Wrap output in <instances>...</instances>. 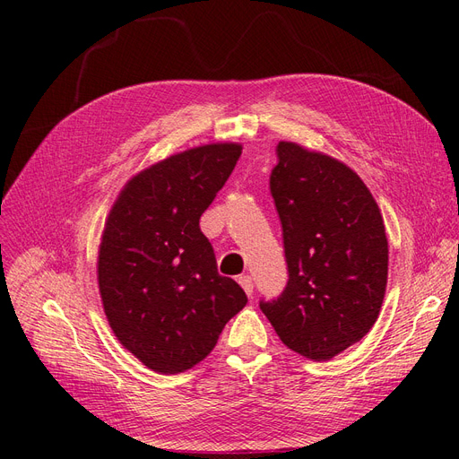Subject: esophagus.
<instances>
[{"instance_id":"1","label":"esophagus","mask_w":459,"mask_h":459,"mask_svg":"<svg viewBox=\"0 0 459 459\" xmlns=\"http://www.w3.org/2000/svg\"><path fill=\"white\" fill-rule=\"evenodd\" d=\"M239 285L245 289V293H247L248 297H253L255 285H253V277H251V275H241V277H239Z\"/></svg>"}]
</instances>
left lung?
<instances>
[{"mask_svg": "<svg viewBox=\"0 0 459 459\" xmlns=\"http://www.w3.org/2000/svg\"><path fill=\"white\" fill-rule=\"evenodd\" d=\"M270 191L289 280L260 310L290 351L324 362L377 322L388 273L379 206L349 166L280 142Z\"/></svg>", "mask_w": 459, "mask_h": 459, "instance_id": "obj_1", "label": "left lung"}]
</instances>
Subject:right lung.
I'll return each instance as SVG.
<instances>
[{"label": "right lung", "instance_id": "add662e5", "mask_svg": "<svg viewBox=\"0 0 459 459\" xmlns=\"http://www.w3.org/2000/svg\"><path fill=\"white\" fill-rule=\"evenodd\" d=\"M239 157L238 143L172 155L134 176L110 208L97 262L103 308L124 349L152 371L199 364L247 304L199 228Z\"/></svg>", "mask_w": 459, "mask_h": 459}]
</instances>
